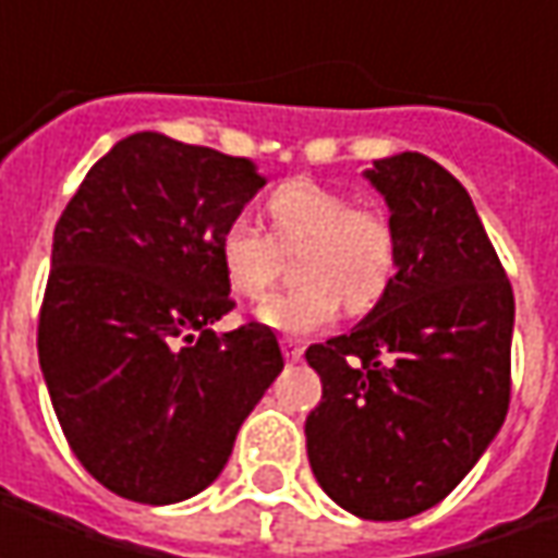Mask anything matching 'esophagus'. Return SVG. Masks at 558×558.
<instances>
[{
  "label": "esophagus",
  "instance_id": "1",
  "mask_svg": "<svg viewBox=\"0 0 558 558\" xmlns=\"http://www.w3.org/2000/svg\"><path fill=\"white\" fill-rule=\"evenodd\" d=\"M282 354L289 356V360H301V356H304V344H301V341H289V338H286V341H282Z\"/></svg>",
  "mask_w": 558,
  "mask_h": 558
}]
</instances>
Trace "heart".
Here are the masks:
<instances>
[{
    "label": "heart",
    "mask_w": 558,
    "mask_h": 558,
    "mask_svg": "<svg viewBox=\"0 0 558 558\" xmlns=\"http://www.w3.org/2000/svg\"><path fill=\"white\" fill-rule=\"evenodd\" d=\"M272 232L232 217L217 235V257L229 289L264 298L282 267V251L294 257L301 286L272 294L257 319L286 335H311L329 326L341 301L351 313L373 311L397 269V235L375 207H354L351 195L313 180H289L267 198Z\"/></svg>",
    "instance_id": "obj_1"
}]
</instances>
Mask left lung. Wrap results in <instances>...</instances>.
<instances>
[{
  "label": "left lung",
  "mask_w": 558,
  "mask_h": 558,
  "mask_svg": "<svg viewBox=\"0 0 558 558\" xmlns=\"http://www.w3.org/2000/svg\"><path fill=\"white\" fill-rule=\"evenodd\" d=\"M366 180L391 210L397 272L351 332L307 348L323 400L304 432L335 504L397 522L440 504L497 438L515 301L453 173L403 151Z\"/></svg>",
  "instance_id": "obj_1"
}]
</instances>
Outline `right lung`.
<instances>
[{
    "instance_id": "obj_1",
    "label": "right lung",
    "mask_w": 558,
    "mask_h": 558,
    "mask_svg": "<svg viewBox=\"0 0 558 558\" xmlns=\"http://www.w3.org/2000/svg\"><path fill=\"white\" fill-rule=\"evenodd\" d=\"M264 185L247 158L133 133L54 226L39 366L74 457L123 500L202 494L286 366L269 326L214 332L235 307L217 235Z\"/></svg>"
}]
</instances>
